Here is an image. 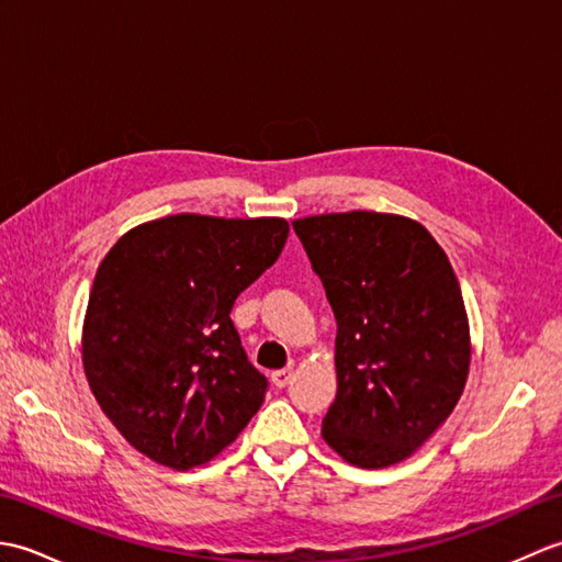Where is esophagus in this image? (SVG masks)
I'll return each mask as SVG.
<instances>
[{
  "instance_id": "obj_1",
  "label": "esophagus",
  "mask_w": 562,
  "mask_h": 562,
  "mask_svg": "<svg viewBox=\"0 0 562 562\" xmlns=\"http://www.w3.org/2000/svg\"><path fill=\"white\" fill-rule=\"evenodd\" d=\"M292 379H294V369H292V367H288V369H278V372H272V384L278 386V389L290 386V384H292Z\"/></svg>"
}]
</instances>
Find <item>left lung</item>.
I'll list each match as a JSON object with an SVG mask.
<instances>
[{"label": "left lung", "mask_w": 562, "mask_h": 562, "mask_svg": "<svg viewBox=\"0 0 562 562\" xmlns=\"http://www.w3.org/2000/svg\"><path fill=\"white\" fill-rule=\"evenodd\" d=\"M336 314L338 393L321 435L360 465L408 459L459 403L469 316L445 250L423 224L384 212L292 222Z\"/></svg>", "instance_id": "8db88e82"}]
</instances>
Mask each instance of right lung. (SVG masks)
<instances>
[{
    "instance_id": "add662e5",
    "label": "right lung",
    "mask_w": 562,
    "mask_h": 562,
    "mask_svg": "<svg viewBox=\"0 0 562 562\" xmlns=\"http://www.w3.org/2000/svg\"><path fill=\"white\" fill-rule=\"evenodd\" d=\"M280 217L171 214L117 238L81 330L91 393L130 445L188 471L229 447L268 379L248 362L232 306L288 241Z\"/></svg>"
}]
</instances>
